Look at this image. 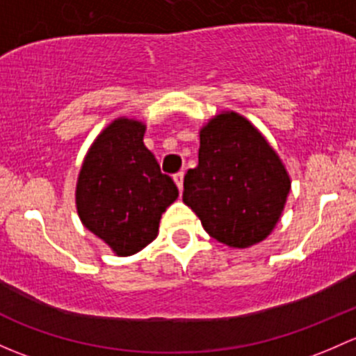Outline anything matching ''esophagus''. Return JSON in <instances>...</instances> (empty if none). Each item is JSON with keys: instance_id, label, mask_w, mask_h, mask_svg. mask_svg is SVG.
Masks as SVG:
<instances>
[{"instance_id": "1", "label": "esophagus", "mask_w": 356, "mask_h": 356, "mask_svg": "<svg viewBox=\"0 0 356 356\" xmlns=\"http://www.w3.org/2000/svg\"><path fill=\"white\" fill-rule=\"evenodd\" d=\"M183 177H185V173H183V171H179V173H177L173 177L175 183H177V186L179 188V192H181V190H183Z\"/></svg>"}]
</instances>
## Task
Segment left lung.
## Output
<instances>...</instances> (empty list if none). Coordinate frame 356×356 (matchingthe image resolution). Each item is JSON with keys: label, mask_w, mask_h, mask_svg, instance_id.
<instances>
[{"label": "left lung", "mask_w": 356, "mask_h": 356, "mask_svg": "<svg viewBox=\"0 0 356 356\" xmlns=\"http://www.w3.org/2000/svg\"><path fill=\"white\" fill-rule=\"evenodd\" d=\"M289 177L250 122L222 113L200 130L199 166L183 179V202L221 243L247 248L280 221Z\"/></svg>", "instance_id": "obj_1"}]
</instances>
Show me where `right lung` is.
<instances>
[{
	"mask_svg": "<svg viewBox=\"0 0 356 356\" xmlns=\"http://www.w3.org/2000/svg\"><path fill=\"white\" fill-rule=\"evenodd\" d=\"M145 124L113 122L87 154L76 183L83 226L118 255H134L157 236L161 214L178 188L144 145Z\"/></svg>",
	"mask_w": 356,
	"mask_h": 356,
	"instance_id": "right-lung-1",
	"label": "right lung"
}]
</instances>
